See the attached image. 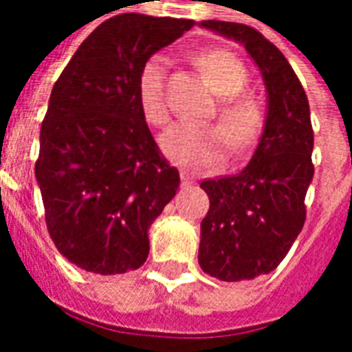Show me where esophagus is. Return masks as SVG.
<instances>
[{
  "instance_id": "34e87169",
  "label": "esophagus",
  "mask_w": 352,
  "mask_h": 352,
  "mask_svg": "<svg viewBox=\"0 0 352 352\" xmlns=\"http://www.w3.org/2000/svg\"><path fill=\"white\" fill-rule=\"evenodd\" d=\"M190 184H192V182H190V178H188V172L182 170V188L186 190V188H190Z\"/></svg>"
}]
</instances>
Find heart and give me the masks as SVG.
Masks as SVG:
<instances>
[{
    "label": "heart",
    "instance_id": "obj_1",
    "mask_svg": "<svg viewBox=\"0 0 352 352\" xmlns=\"http://www.w3.org/2000/svg\"><path fill=\"white\" fill-rule=\"evenodd\" d=\"M195 63L209 79L214 93L221 96L219 118L226 127L180 122L160 135V148L176 164L205 170L225 159L228 145H232L236 153L252 147L263 129L265 114L258 96L242 93L250 75L234 54L226 50H204L195 56ZM164 79L166 60L162 56H151L139 69V108L153 126H164L170 118Z\"/></svg>",
    "mask_w": 352,
    "mask_h": 352
}]
</instances>
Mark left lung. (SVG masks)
Masks as SVG:
<instances>
[{
	"mask_svg": "<svg viewBox=\"0 0 352 352\" xmlns=\"http://www.w3.org/2000/svg\"><path fill=\"white\" fill-rule=\"evenodd\" d=\"M201 27L246 48L267 89V116L246 166L201 182L209 211L197 259L214 279H256L279 265L306 221L304 197L314 178L310 106L291 63L256 28L225 21Z\"/></svg>",
	"mask_w": 352,
	"mask_h": 352,
	"instance_id": "1",
	"label": "left lung"
}]
</instances>
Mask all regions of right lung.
Segmentation results:
<instances>
[{
	"mask_svg": "<svg viewBox=\"0 0 352 352\" xmlns=\"http://www.w3.org/2000/svg\"><path fill=\"white\" fill-rule=\"evenodd\" d=\"M193 25L112 16L77 48L52 89L34 172L50 236L89 273L139 270L148 256V228L180 186L139 108L138 75Z\"/></svg>",
	"mask_w": 352,
	"mask_h": 352,
	"instance_id": "obj_1",
	"label": "right lung"
}]
</instances>
